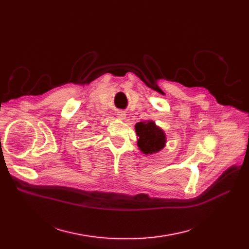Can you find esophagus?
I'll return each mask as SVG.
<instances>
[{"instance_id":"obj_1","label":"esophagus","mask_w":249,"mask_h":249,"mask_svg":"<svg viewBox=\"0 0 249 249\" xmlns=\"http://www.w3.org/2000/svg\"><path fill=\"white\" fill-rule=\"evenodd\" d=\"M116 115H117V117H118L119 119H124V118H125V112L123 111V110H118V111L116 112Z\"/></svg>"}]
</instances>
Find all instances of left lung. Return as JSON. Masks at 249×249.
I'll list each match as a JSON object with an SVG mask.
<instances>
[{"mask_svg":"<svg viewBox=\"0 0 249 249\" xmlns=\"http://www.w3.org/2000/svg\"><path fill=\"white\" fill-rule=\"evenodd\" d=\"M138 138V146L144 154H155L161 150L166 143L164 132L154 122L138 123L135 125Z\"/></svg>","mask_w":249,"mask_h":249,"instance_id":"1","label":"left lung"}]
</instances>
